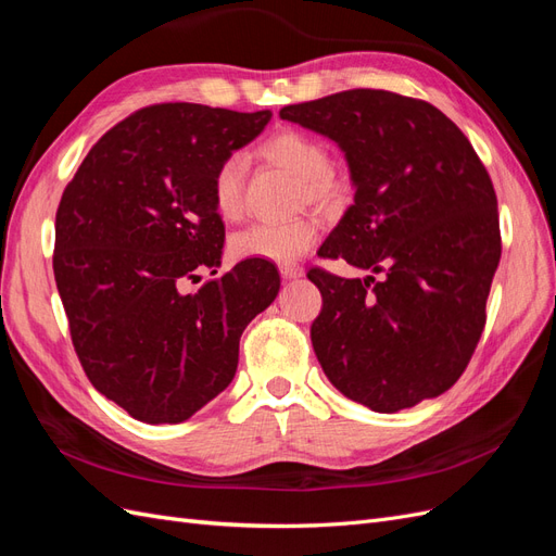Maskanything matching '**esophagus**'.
Segmentation results:
<instances>
[{
	"mask_svg": "<svg viewBox=\"0 0 556 556\" xmlns=\"http://www.w3.org/2000/svg\"><path fill=\"white\" fill-rule=\"evenodd\" d=\"M280 276H282L285 280H296V278L304 276V268L296 266V264H282V266H280Z\"/></svg>",
	"mask_w": 556,
	"mask_h": 556,
	"instance_id": "esophagus-1",
	"label": "esophagus"
}]
</instances>
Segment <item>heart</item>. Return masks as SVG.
I'll return each instance as SVG.
<instances>
[{
	"instance_id": "1",
	"label": "heart",
	"mask_w": 556,
	"mask_h": 556,
	"mask_svg": "<svg viewBox=\"0 0 556 556\" xmlns=\"http://www.w3.org/2000/svg\"><path fill=\"white\" fill-rule=\"evenodd\" d=\"M264 155L304 182V197L329 201L336 182L329 174V153L323 143L301 131H280L264 143ZM211 199L217 215L237 220L243 208V157H225L211 178ZM319 225L311 215H299L285 223H255L237 231L229 250L239 260H260L274 264L296 262L317 241Z\"/></svg>"
}]
</instances>
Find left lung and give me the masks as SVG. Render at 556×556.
<instances>
[{"instance_id": "1", "label": "left lung", "mask_w": 556, "mask_h": 556, "mask_svg": "<svg viewBox=\"0 0 556 556\" xmlns=\"http://www.w3.org/2000/svg\"><path fill=\"white\" fill-rule=\"evenodd\" d=\"M345 155L352 204L319 245L374 276L311 268L323 313L315 355L343 396L399 413L459 380L484 329L501 260L496 194L445 113L387 90H348L280 109Z\"/></svg>"}]
</instances>
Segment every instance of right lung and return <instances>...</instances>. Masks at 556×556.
Segmentation results:
<instances>
[{"mask_svg":"<svg viewBox=\"0 0 556 556\" xmlns=\"http://www.w3.org/2000/svg\"><path fill=\"white\" fill-rule=\"evenodd\" d=\"M271 111L157 104L99 139L55 215L53 271L76 355L97 392L146 425H178L237 376L248 323L274 304L271 262L220 266L211 178ZM217 274V271H213Z\"/></svg>","mask_w":556,"mask_h":556,"instance_id":"right-lung-1","label":"right lung"}]
</instances>
